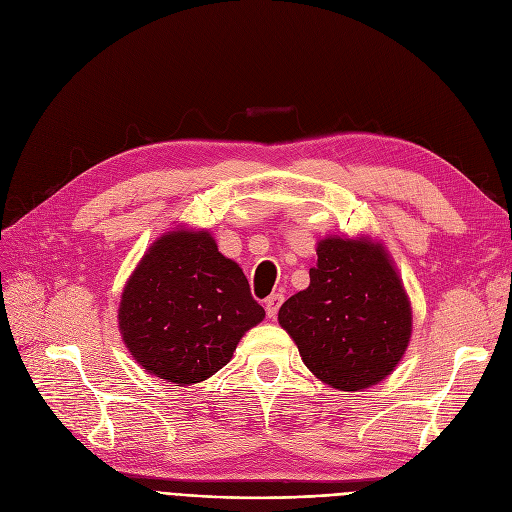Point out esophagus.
<instances>
[{"mask_svg":"<svg viewBox=\"0 0 512 512\" xmlns=\"http://www.w3.org/2000/svg\"><path fill=\"white\" fill-rule=\"evenodd\" d=\"M282 301H284V295H282V293H274V295H270L268 299H265V311H268L270 318H276Z\"/></svg>","mask_w":512,"mask_h":512,"instance_id":"34e87169","label":"esophagus"}]
</instances>
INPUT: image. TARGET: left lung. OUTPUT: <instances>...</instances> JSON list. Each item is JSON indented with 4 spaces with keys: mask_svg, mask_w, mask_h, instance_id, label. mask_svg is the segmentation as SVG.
Instances as JSON below:
<instances>
[{
    "mask_svg": "<svg viewBox=\"0 0 512 512\" xmlns=\"http://www.w3.org/2000/svg\"><path fill=\"white\" fill-rule=\"evenodd\" d=\"M309 286L282 303L280 326L301 360L339 391L381 383L402 360L412 309L391 257L370 238L328 236L318 242Z\"/></svg>",
    "mask_w": 512,
    "mask_h": 512,
    "instance_id": "left-lung-1",
    "label": "left lung"
}]
</instances>
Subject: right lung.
<instances>
[{
    "mask_svg": "<svg viewBox=\"0 0 512 512\" xmlns=\"http://www.w3.org/2000/svg\"><path fill=\"white\" fill-rule=\"evenodd\" d=\"M265 318L238 263L207 230L177 228L146 251L119 305V330L146 372L186 387L224 368Z\"/></svg>",
    "mask_w": 512,
    "mask_h": 512,
    "instance_id": "1",
    "label": "right lung"
}]
</instances>
